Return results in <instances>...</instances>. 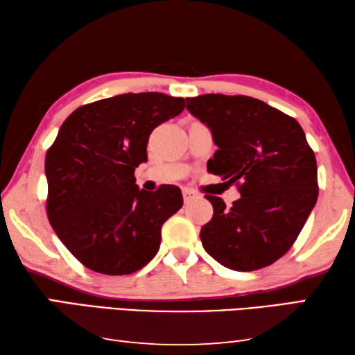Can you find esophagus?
<instances>
[{"label":"esophagus","mask_w":355,"mask_h":355,"mask_svg":"<svg viewBox=\"0 0 355 355\" xmlns=\"http://www.w3.org/2000/svg\"><path fill=\"white\" fill-rule=\"evenodd\" d=\"M196 198H198L197 192L191 191V189H183V200H184V203H189V202H192V200H196Z\"/></svg>","instance_id":"esophagus-1"}]
</instances>
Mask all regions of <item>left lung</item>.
<instances>
[{"label": "left lung", "mask_w": 355, "mask_h": 355, "mask_svg": "<svg viewBox=\"0 0 355 355\" xmlns=\"http://www.w3.org/2000/svg\"><path fill=\"white\" fill-rule=\"evenodd\" d=\"M209 127L217 150L208 172L236 184L227 208L206 196L214 214L200 231L203 248L223 267L253 272L284 256L318 198L317 159L293 118L248 96L202 94L186 99Z\"/></svg>", "instance_id": "obj_1"}]
</instances>
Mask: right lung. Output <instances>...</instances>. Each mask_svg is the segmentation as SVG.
I'll return each mask as SVG.
<instances>
[{
	"instance_id": "1",
	"label": "right lung",
	"mask_w": 355,
	"mask_h": 355,
	"mask_svg": "<svg viewBox=\"0 0 355 355\" xmlns=\"http://www.w3.org/2000/svg\"><path fill=\"white\" fill-rule=\"evenodd\" d=\"M184 99L127 93L82 105L63 122L44 159L46 212L63 245L87 268L130 275L157 254L161 227L183 206L182 191L139 189L153 128L183 112Z\"/></svg>"
}]
</instances>
